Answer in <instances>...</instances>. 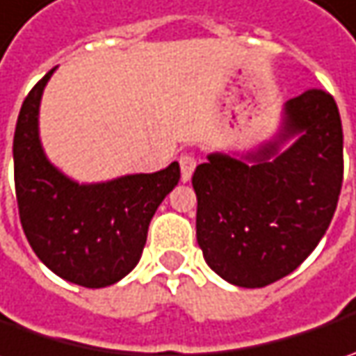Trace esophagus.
I'll return each instance as SVG.
<instances>
[{
    "label": "esophagus",
    "mask_w": 356,
    "mask_h": 356,
    "mask_svg": "<svg viewBox=\"0 0 356 356\" xmlns=\"http://www.w3.org/2000/svg\"><path fill=\"white\" fill-rule=\"evenodd\" d=\"M178 162H180V172H182V182H188L192 178V172L196 168V158L192 154H182L178 158Z\"/></svg>",
    "instance_id": "34e87169"
}]
</instances>
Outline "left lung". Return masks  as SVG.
Listing matches in <instances>:
<instances>
[{
  "mask_svg": "<svg viewBox=\"0 0 356 356\" xmlns=\"http://www.w3.org/2000/svg\"><path fill=\"white\" fill-rule=\"evenodd\" d=\"M273 160L267 144L245 164L210 154L192 176L196 238L208 266L239 287H266L301 266L333 220L343 186V127L333 95L309 89L285 104Z\"/></svg>",
  "mask_w": 356,
  "mask_h": 356,
  "instance_id": "8db88e82",
  "label": "left lung"
}]
</instances>
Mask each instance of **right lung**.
<instances>
[{
    "label": "right lung",
    "instance_id": "right-lung-1",
    "mask_svg": "<svg viewBox=\"0 0 356 356\" xmlns=\"http://www.w3.org/2000/svg\"><path fill=\"white\" fill-rule=\"evenodd\" d=\"M51 69L21 104L13 172L21 227L35 255L63 280L99 289L122 280L143 255L150 220L180 180V166L81 186L49 164L37 132Z\"/></svg>",
    "mask_w": 356,
    "mask_h": 356
}]
</instances>
